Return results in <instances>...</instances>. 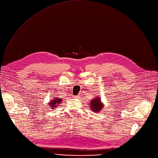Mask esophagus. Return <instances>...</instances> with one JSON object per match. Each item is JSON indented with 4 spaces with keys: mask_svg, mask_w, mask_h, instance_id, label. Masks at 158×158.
<instances>
[{
    "mask_svg": "<svg viewBox=\"0 0 158 158\" xmlns=\"http://www.w3.org/2000/svg\"><path fill=\"white\" fill-rule=\"evenodd\" d=\"M73 98H80V95H79V94H78V95H77V96H74V97H73Z\"/></svg>",
    "mask_w": 158,
    "mask_h": 158,
    "instance_id": "obj_1",
    "label": "esophagus"
}]
</instances>
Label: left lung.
Wrapping results in <instances>:
<instances>
[{
  "label": "left lung",
  "instance_id": "1",
  "mask_svg": "<svg viewBox=\"0 0 158 158\" xmlns=\"http://www.w3.org/2000/svg\"><path fill=\"white\" fill-rule=\"evenodd\" d=\"M89 108L91 110L95 112L101 111L104 107L103 102L101 101L100 97H96L94 99L91 100L89 103Z\"/></svg>",
  "mask_w": 158,
  "mask_h": 158
}]
</instances>
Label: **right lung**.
<instances>
[{
  "label": "right lung",
  "mask_w": 158,
  "mask_h": 158,
  "mask_svg": "<svg viewBox=\"0 0 158 158\" xmlns=\"http://www.w3.org/2000/svg\"><path fill=\"white\" fill-rule=\"evenodd\" d=\"M61 100H62L61 99V98L55 97L54 99L49 101V102L48 103V106H49V107L51 108V109H55L59 106L60 103L61 102Z\"/></svg>",
  "instance_id": "1"
}]
</instances>
